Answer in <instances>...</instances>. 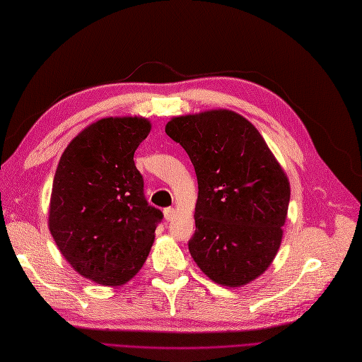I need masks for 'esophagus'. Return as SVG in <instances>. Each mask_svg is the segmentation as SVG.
Segmentation results:
<instances>
[{
  "label": "esophagus",
  "mask_w": 362,
  "mask_h": 362,
  "mask_svg": "<svg viewBox=\"0 0 362 362\" xmlns=\"http://www.w3.org/2000/svg\"><path fill=\"white\" fill-rule=\"evenodd\" d=\"M164 218H166V221L169 222V221H172L173 218V214H175V208H172V206H169V208H164Z\"/></svg>",
  "instance_id": "1"
}]
</instances>
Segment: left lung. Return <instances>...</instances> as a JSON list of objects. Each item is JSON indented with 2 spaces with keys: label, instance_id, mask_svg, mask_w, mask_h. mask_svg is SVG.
<instances>
[{
  "label": "left lung",
  "instance_id": "left-lung-1",
  "mask_svg": "<svg viewBox=\"0 0 362 362\" xmlns=\"http://www.w3.org/2000/svg\"><path fill=\"white\" fill-rule=\"evenodd\" d=\"M166 134L187 152L198 177L189 240L194 262L226 287L254 281L281 245L290 202L286 173L258 129L234 112L173 117Z\"/></svg>",
  "mask_w": 362,
  "mask_h": 362
}]
</instances>
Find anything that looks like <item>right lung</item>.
Masks as SVG:
<instances>
[{
  "instance_id": "right-lung-1",
  "label": "right lung",
  "mask_w": 362,
  "mask_h": 362,
  "mask_svg": "<svg viewBox=\"0 0 362 362\" xmlns=\"http://www.w3.org/2000/svg\"><path fill=\"white\" fill-rule=\"evenodd\" d=\"M149 129L144 117L98 120L64 149L54 175V242L80 275L103 286H120L136 275L163 221L148 204L134 164Z\"/></svg>"
}]
</instances>
